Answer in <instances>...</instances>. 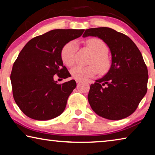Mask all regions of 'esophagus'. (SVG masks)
Wrapping results in <instances>:
<instances>
[{
    "label": "esophagus",
    "instance_id": "1",
    "mask_svg": "<svg viewBox=\"0 0 155 155\" xmlns=\"http://www.w3.org/2000/svg\"><path fill=\"white\" fill-rule=\"evenodd\" d=\"M81 81H79V80H76V82H77V83H80Z\"/></svg>",
    "mask_w": 155,
    "mask_h": 155
}]
</instances>
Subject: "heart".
Returning a JSON list of instances; mask_svg holds the SVG:
<instances>
[{"instance_id":"b5f03b06","label":"heart","mask_w":155,"mask_h":155,"mask_svg":"<svg viewBox=\"0 0 155 155\" xmlns=\"http://www.w3.org/2000/svg\"><path fill=\"white\" fill-rule=\"evenodd\" d=\"M87 46L94 53V57L91 61L90 66L77 65L72 68L70 73L76 80L84 81L93 77L97 74L98 69L103 73L108 70L110 66V61L107 56L108 47L103 40L98 38L90 39L87 41ZM78 49V43L76 40H72L65 44L61 52L62 61L68 66H71L75 62L76 52Z\"/></svg>"}]
</instances>
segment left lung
<instances>
[{
	"instance_id": "8db88e82",
	"label": "left lung",
	"mask_w": 155,
	"mask_h": 155,
	"mask_svg": "<svg viewBox=\"0 0 155 155\" xmlns=\"http://www.w3.org/2000/svg\"><path fill=\"white\" fill-rule=\"evenodd\" d=\"M88 36L101 39L111 54L108 72L91 84L89 103L99 116L124 119L135 111L147 92L148 74L143 57L128 36L111 28H88L83 37Z\"/></svg>"
}]
</instances>
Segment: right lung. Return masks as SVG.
Returning <instances> with one entry per match:
<instances>
[{"mask_svg": "<svg viewBox=\"0 0 155 155\" xmlns=\"http://www.w3.org/2000/svg\"><path fill=\"white\" fill-rule=\"evenodd\" d=\"M84 31L52 30L33 38L20 51L10 78L15 103L28 117L48 120L64 112L77 83L71 80L58 84L54 75L63 78L71 76L63 64L61 50Z\"/></svg>", "mask_w": 155, "mask_h": 155, "instance_id": "add662e5", "label": "right lung"}]
</instances>
